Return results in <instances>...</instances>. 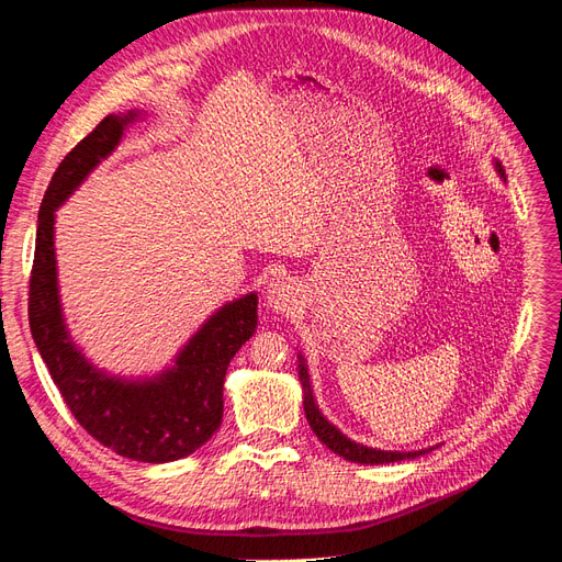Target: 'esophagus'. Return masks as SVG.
<instances>
[{
    "instance_id": "esophagus-1",
    "label": "esophagus",
    "mask_w": 562,
    "mask_h": 562,
    "mask_svg": "<svg viewBox=\"0 0 562 562\" xmlns=\"http://www.w3.org/2000/svg\"><path fill=\"white\" fill-rule=\"evenodd\" d=\"M294 301H296V286L292 280L278 278L270 282V286H268V306L270 308L284 313L294 306Z\"/></svg>"
}]
</instances>
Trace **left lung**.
Masks as SVG:
<instances>
[{
    "label": "left lung",
    "mask_w": 562,
    "mask_h": 562,
    "mask_svg": "<svg viewBox=\"0 0 562 562\" xmlns=\"http://www.w3.org/2000/svg\"><path fill=\"white\" fill-rule=\"evenodd\" d=\"M496 168H498V172L503 176L501 164H496ZM299 380H301V386H304V411H306V420H308L311 429L315 431V437H318L327 446V449L335 451L337 456L351 460V463L380 465V463H396V460L415 458V456H423V453L429 451V449H425V451H408V453L378 451V449H368V446H361V443L347 439L337 427H333L323 418L318 406H315L313 390H311V382H308V370H306V363H304V358H301V356H299Z\"/></svg>",
    "instance_id": "8db88e82"
}]
</instances>
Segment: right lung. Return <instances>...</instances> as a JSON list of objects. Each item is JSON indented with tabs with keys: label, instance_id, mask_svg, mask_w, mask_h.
Segmentation results:
<instances>
[{
	"label": "right lung",
	"instance_id": "add662e5",
	"mask_svg": "<svg viewBox=\"0 0 562 562\" xmlns=\"http://www.w3.org/2000/svg\"><path fill=\"white\" fill-rule=\"evenodd\" d=\"M137 111L106 116L56 168L37 215L27 321L42 361L80 427L106 449L139 463H168L204 446L223 420V382L233 356L258 325L256 294L223 306L190 339L176 368L149 382L106 378L70 341L59 306L54 211L106 158Z\"/></svg>",
	"mask_w": 562,
	"mask_h": 562
}]
</instances>
